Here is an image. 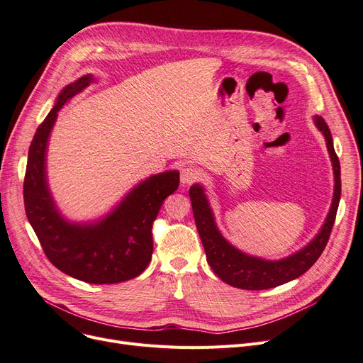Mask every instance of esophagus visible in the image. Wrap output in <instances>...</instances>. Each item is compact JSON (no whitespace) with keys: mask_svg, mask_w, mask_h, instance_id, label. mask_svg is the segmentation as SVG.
I'll list each match as a JSON object with an SVG mask.
<instances>
[{"mask_svg":"<svg viewBox=\"0 0 363 363\" xmlns=\"http://www.w3.org/2000/svg\"><path fill=\"white\" fill-rule=\"evenodd\" d=\"M180 180L183 183V186H189V184H194L195 182L199 180V171L194 167H184L182 168L180 171Z\"/></svg>","mask_w":363,"mask_h":363,"instance_id":"esophagus-1","label":"esophagus"}]
</instances>
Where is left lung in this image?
I'll return each instance as SVG.
<instances>
[{
    "label": "left lung",
    "instance_id": "8db88e82",
    "mask_svg": "<svg viewBox=\"0 0 363 363\" xmlns=\"http://www.w3.org/2000/svg\"><path fill=\"white\" fill-rule=\"evenodd\" d=\"M314 122L326 138L328 150L333 164V174H335V191H333L332 207L322 230L318 232V235L306 249H302L296 255L286 257L283 260H277V262H271V260H262L247 256L234 249L220 235V232L217 230L207 198L204 192H202V187L198 184L191 187L189 196L192 201L194 217L202 245H204L207 255V262L216 272L217 277L225 283L234 287L247 289V291H264V289L277 287L299 277L303 272H307L323 253L329 241L333 223H335L337 210L341 198V169L338 156L335 153V149H333V141L328 123L320 116H315Z\"/></svg>",
    "mask_w": 363,
    "mask_h": 363
}]
</instances>
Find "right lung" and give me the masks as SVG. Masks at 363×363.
<instances>
[{
	"label": "right lung",
	"mask_w": 363,
	"mask_h": 363,
	"mask_svg": "<svg viewBox=\"0 0 363 363\" xmlns=\"http://www.w3.org/2000/svg\"><path fill=\"white\" fill-rule=\"evenodd\" d=\"M91 80V76H84L67 86L37 128L28 152L23 202L43 252L57 269L86 283L111 284L131 280L147 268L153 253V222L164 199L177 191L180 176L177 171H168L143 182L96 225L80 226L62 220L46 184L48 137L57 111Z\"/></svg>",
	"instance_id": "1"
}]
</instances>
